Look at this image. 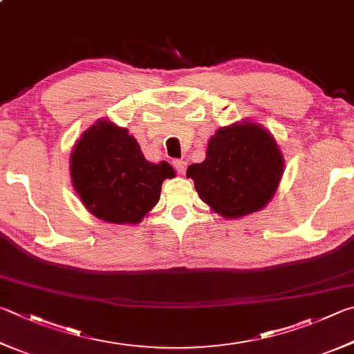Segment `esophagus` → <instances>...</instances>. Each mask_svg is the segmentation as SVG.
Returning a JSON list of instances; mask_svg holds the SVG:
<instances>
[{"label": "esophagus", "instance_id": "obj_1", "mask_svg": "<svg viewBox=\"0 0 354 354\" xmlns=\"http://www.w3.org/2000/svg\"><path fill=\"white\" fill-rule=\"evenodd\" d=\"M173 167H175L179 175H184L185 170H187V162L183 159H176V160H173Z\"/></svg>", "mask_w": 354, "mask_h": 354}]
</instances>
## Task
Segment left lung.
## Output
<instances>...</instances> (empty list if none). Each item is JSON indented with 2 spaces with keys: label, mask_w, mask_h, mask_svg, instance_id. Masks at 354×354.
Wrapping results in <instances>:
<instances>
[{
  "label": "left lung",
  "mask_w": 354,
  "mask_h": 354,
  "mask_svg": "<svg viewBox=\"0 0 354 354\" xmlns=\"http://www.w3.org/2000/svg\"><path fill=\"white\" fill-rule=\"evenodd\" d=\"M285 169L272 134L254 122L223 127L209 139L205 159L187 178L199 198L224 218H240L271 201Z\"/></svg>",
  "instance_id": "8db88e82"
}]
</instances>
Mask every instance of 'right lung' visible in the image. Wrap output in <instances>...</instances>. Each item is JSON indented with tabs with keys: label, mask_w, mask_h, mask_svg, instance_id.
<instances>
[{
	"label": "right lung",
	"mask_w": 354,
	"mask_h": 354,
	"mask_svg": "<svg viewBox=\"0 0 354 354\" xmlns=\"http://www.w3.org/2000/svg\"><path fill=\"white\" fill-rule=\"evenodd\" d=\"M69 170L83 205L115 224H138L158 204L164 179L175 176L165 160L149 162L127 128L110 120H97L82 134Z\"/></svg>",
	"instance_id": "add662e5"
}]
</instances>
